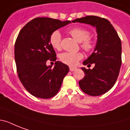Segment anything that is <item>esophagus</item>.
I'll return each instance as SVG.
<instances>
[{
	"mask_svg": "<svg viewBox=\"0 0 130 130\" xmlns=\"http://www.w3.org/2000/svg\"><path fill=\"white\" fill-rule=\"evenodd\" d=\"M76 69H77V68H75V67H69V70H70L71 71H75V70H76Z\"/></svg>",
	"mask_w": 130,
	"mask_h": 130,
	"instance_id": "obj_1",
	"label": "esophagus"
}]
</instances>
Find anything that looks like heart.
<instances>
[{
  "label": "heart",
  "mask_w": 130,
  "mask_h": 130,
  "mask_svg": "<svg viewBox=\"0 0 130 130\" xmlns=\"http://www.w3.org/2000/svg\"><path fill=\"white\" fill-rule=\"evenodd\" d=\"M69 34L77 41L82 42L81 46L86 51H91L94 47V43L89 38L90 32L88 30L82 27H73L69 30ZM50 42L54 48L60 50L61 48V34L58 30L53 31L50 37ZM83 58L81 53H70L65 52L59 55V59L62 63L70 66H74L77 62Z\"/></svg>",
  "instance_id": "obj_1"
}]
</instances>
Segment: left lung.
Listing matches in <instances>:
<instances>
[{
  "instance_id": "left-lung-1",
  "label": "left lung",
  "mask_w": 130,
  "mask_h": 130,
  "mask_svg": "<svg viewBox=\"0 0 130 130\" xmlns=\"http://www.w3.org/2000/svg\"><path fill=\"white\" fill-rule=\"evenodd\" d=\"M79 22L94 27L97 42L94 52L83 62L84 65L94 63L92 69L82 67L85 76L79 82L82 90L90 96H100L112 88L119 75L121 65V42L110 21L96 16L76 19Z\"/></svg>"
}]
</instances>
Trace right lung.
I'll list each match as a JSON object with an SVG mask.
<instances>
[{"label":"right lung","mask_w":130,"mask_h":130,"mask_svg":"<svg viewBox=\"0 0 130 130\" xmlns=\"http://www.w3.org/2000/svg\"><path fill=\"white\" fill-rule=\"evenodd\" d=\"M49 17H38L29 21L19 31L15 44L17 73L25 88L40 99H50L60 90L69 67L56 61L55 67L46 65L56 61V53L50 42L53 31L71 23Z\"/></svg>","instance_id":"add662e5"}]
</instances>
